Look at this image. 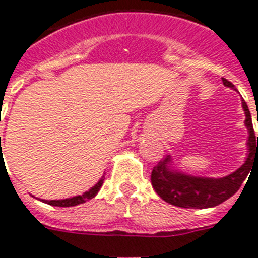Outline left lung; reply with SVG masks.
Wrapping results in <instances>:
<instances>
[{"mask_svg": "<svg viewBox=\"0 0 258 258\" xmlns=\"http://www.w3.org/2000/svg\"><path fill=\"white\" fill-rule=\"evenodd\" d=\"M224 85L234 89L230 81L222 78ZM242 109L245 112V126L248 129V157L237 169L221 178L190 176L186 173L172 169V157L166 156L164 161H160L152 170V185L160 197L168 204L180 208H205L217 207L236 193L248 177L252 165L258 164V137L253 131L252 117L246 102L242 100ZM258 119V117H257Z\"/></svg>", "mask_w": 258, "mask_h": 258, "instance_id": "1", "label": "left lung"}]
</instances>
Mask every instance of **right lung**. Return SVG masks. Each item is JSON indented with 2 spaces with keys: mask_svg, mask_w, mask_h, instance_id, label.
I'll use <instances>...</instances> for the list:
<instances>
[{
  "mask_svg": "<svg viewBox=\"0 0 258 258\" xmlns=\"http://www.w3.org/2000/svg\"><path fill=\"white\" fill-rule=\"evenodd\" d=\"M104 178L105 177L102 176V178H101V180L98 181V182H97L93 187H90L89 190L85 191V193L81 196H74V197H71V199H65V200H50V201H47V200H42V201H44L45 204L53 205V207H62V208L76 207V205L84 204V203H86V201H89L90 199L96 197V195L101 189L102 184H104Z\"/></svg>",
  "mask_w": 258,
  "mask_h": 258,
  "instance_id": "add662e5",
  "label": "right lung"
}]
</instances>
